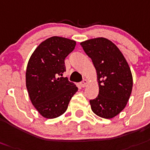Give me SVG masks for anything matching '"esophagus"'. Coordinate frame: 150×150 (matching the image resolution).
<instances>
[{
  "label": "esophagus",
  "instance_id": "obj_1",
  "mask_svg": "<svg viewBox=\"0 0 150 150\" xmlns=\"http://www.w3.org/2000/svg\"><path fill=\"white\" fill-rule=\"evenodd\" d=\"M88 84V80L87 79H84L81 82V86L82 87V88H85V86H86V85Z\"/></svg>",
  "mask_w": 150,
  "mask_h": 150
}]
</instances>
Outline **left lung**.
<instances>
[{
	"label": "left lung",
	"mask_w": 150,
	"mask_h": 150,
	"mask_svg": "<svg viewBox=\"0 0 150 150\" xmlns=\"http://www.w3.org/2000/svg\"><path fill=\"white\" fill-rule=\"evenodd\" d=\"M81 46L92 60L99 85L98 97L90 100L91 110L100 117H114L124 110L131 94L133 76L127 62L106 38L86 40Z\"/></svg>",
	"instance_id": "8db88e82"
}]
</instances>
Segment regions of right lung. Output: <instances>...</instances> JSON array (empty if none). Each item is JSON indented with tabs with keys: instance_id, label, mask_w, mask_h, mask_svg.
<instances>
[{
	"instance_id": "1",
	"label": "right lung",
	"mask_w": 150,
	"mask_h": 150,
	"mask_svg": "<svg viewBox=\"0 0 150 150\" xmlns=\"http://www.w3.org/2000/svg\"><path fill=\"white\" fill-rule=\"evenodd\" d=\"M75 45L74 40L52 36L41 42L29 59L26 88L33 105L43 117L52 119L63 114L78 91L74 83L62 77L65 59Z\"/></svg>"
}]
</instances>
